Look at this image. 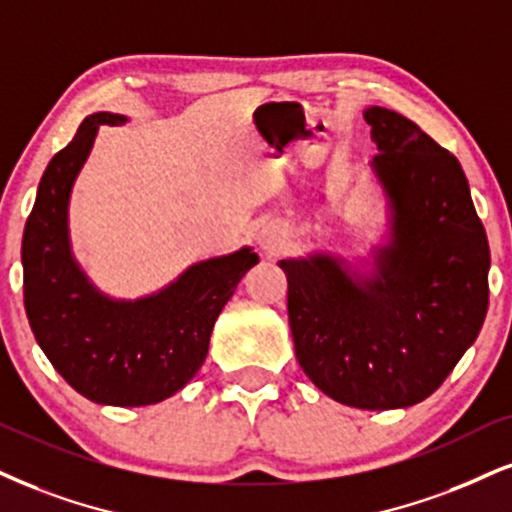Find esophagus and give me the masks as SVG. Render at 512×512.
<instances>
[{
    "instance_id": "obj_1",
    "label": "esophagus",
    "mask_w": 512,
    "mask_h": 512,
    "mask_svg": "<svg viewBox=\"0 0 512 512\" xmlns=\"http://www.w3.org/2000/svg\"><path fill=\"white\" fill-rule=\"evenodd\" d=\"M258 244H261V249L266 251V254H275V251L282 246L280 227H273V225L263 227L261 235H258Z\"/></svg>"
}]
</instances>
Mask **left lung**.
Here are the masks:
<instances>
[{"label":"left lung","instance_id":"obj_1","mask_svg":"<svg viewBox=\"0 0 512 512\" xmlns=\"http://www.w3.org/2000/svg\"><path fill=\"white\" fill-rule=\"evenodd\" d=\"M389 201L377 273L353 280L332 254L285 258L296 361L330 399L389 410L425 401L482 330L489 242L458 159L401 113H363Z\"/></svg>","mask_w":512,"mask_h":512}]
</instances>
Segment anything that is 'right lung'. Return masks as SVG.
I'll return each instance as SVG.
<instances>
[{
	"instance_id": "right-lung-1",
	"label": "right lung",
	"mask_w": 512,
	"mask_h": 512,
	"mask_svg": "<svg viewBox=\"0 0 512 512\" xmlns=\"http://www.w3.org/2000/svg\"><path fill=\"white\" fill-rule=\"evenodd\" d=\"M121 123L118 113L87 116L44 170L23 230V304L44 356L78 394L106 406H149L197 375L220 311L258 256L244 246L194 263L137 301L99 292L71 254L68 199L99 125Z\"/></svg>"
}]
</instances>
